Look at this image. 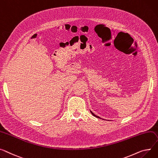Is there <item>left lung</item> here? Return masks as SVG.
<instances>
[{
  "instance_id": "left-lung-1",
  "label": "left lung",
  "mask_w": 158,
  "mask_h": 158,
  "mask_svg": "<svg viewBox=\"0 0 158 158\" xmlns=\"http://www.w3.org/2000/svg\"><path fill=\"white\" fill-rule=\"evenodd\" d=\"M90 112H91V113L92 114V115H93V116H94V117H96V118H100V119H101V118H100L99 116H97V115H96L95 114H93V112H91V110H90Z\"/></svg>"
}]
</instances>
